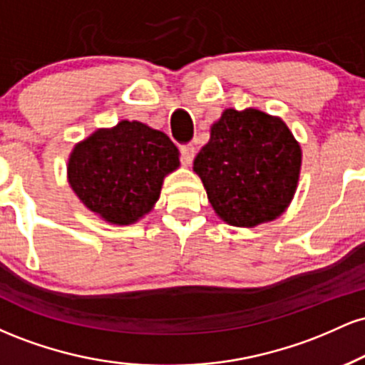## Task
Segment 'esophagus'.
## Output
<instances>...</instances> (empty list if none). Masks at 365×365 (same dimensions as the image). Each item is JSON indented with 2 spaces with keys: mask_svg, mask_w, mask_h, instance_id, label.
I'll use <instances>...</instances> for the list:
<instances>
[{
  "mask_svg": "<svg viewBox=\"0 0 365 365\" xmlns=\"http://www.w3.org/2000/svg\"><path fill=\"white\" fill-rule=\"evenodd\" d=\"M180 154H182V161L185 163V165H190L195 158V148L192 144L182 145V148H180Z\"/></svg>",
  "mask_w": 365,
  "mask_h": 365,
  "instance_id": "obj_1",
  "label": "esophagus"
}]
</instances>
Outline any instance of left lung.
<instances>
[{
    "mask_svg": "<svg viewBox=\"0 0 365 365\" xmlns=\"http://www.w3.org/2000/svg\"><path fill=\"white\" fill-rule=\"evenodd\" d=\"M302 153L279 118L259 110H225L194 161L216 215L233 226L278 217L299 182Z\"/></svg>",
    "mask_w": 365,
    "mask_h": 365,
    "instance_id": "left-lung-1",
    "label": "left lung"
}]
</instances>
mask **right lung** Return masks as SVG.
<instances>
[{"label": "right lung", "instance_id": "add662e5", "mask_svg": "<svg viewBox=\"0 0 365 365\" xmlns=\"http://www.w3.org/2000/svg\"><path fill=\"white\" fill-rule=\"evenodd\" d=\"M178 165V149L168 135L123 120L75 145L68 182L92 212L113 225H130L153 209L163 178Z\"/></svg>", "mask_w": 365, "mask_h": 365}]
</instances>
